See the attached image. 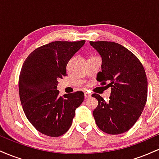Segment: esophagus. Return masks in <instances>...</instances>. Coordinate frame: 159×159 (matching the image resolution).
I'll use <instances>...</instances> for the list:
<instances>
[{"label": "esophagus", "instance_id": "obj_1", "mask_svg": "<svg viewBox=\"0 0 159 159\" xmlns=\"http://www.w3.org/2000/svg\"><path fill=\"white\" fill-rule=\"evenodd\" d=\"M84 96H85V98H90V97H91V94L89 93H87V92H85Z\"/></svg>", "mask_w": 159, "mask_h": 159}]
</instances>
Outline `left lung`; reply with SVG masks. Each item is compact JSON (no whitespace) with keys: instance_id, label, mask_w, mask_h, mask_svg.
I'll list each match as a JSON object with an SVG mask.
<instances>
[{"instance_id":"left-lung-1","label":"left lung","mask_w":159,"mask_h":159,"mask_svg":"<svg viewBox=\"0 0 159 159\" xmlns=\"http://www.w3.org/2000/svg\"><path fill=\"white\" fill-rule=\"evenodd\" d=\"M102 57L98 81L111 87L109 102L93 94L98 106L93 112L97 126L104 132L119 134L132 128L141 115L147 98V78L138 58L114 42H90Z\"/></svg>"}]
</instances>
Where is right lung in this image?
Returning a JSON list of instances; mask_svg holds the SVG:
<instances>
[{
  "mask_svg": "<svg viewBox=\"0 0 159 159\" xmlns=\"http://www.w3.org/2000/svg\"><path fill=\"white\" fill-rule=\"evenodd\" d=\"M84 43L85 40L52 42L35 49L24 62L19 80L20 100L27 120L42 134H65L83 102L82 91L61 97L57 88L58 79L67 75L69 61Z\"/></svg>",
  "mask_w": 159,
  "mask_h": 159,
  "instance_id": "right-lung-1",
  "label": "right lung"
}]
</instances>
